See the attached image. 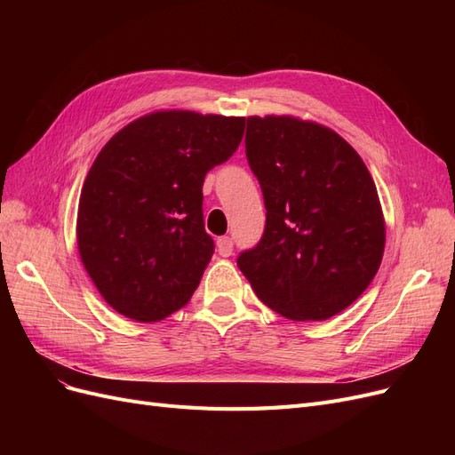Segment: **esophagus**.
Here are the masks:
<instances>
[{
  "label": "esophagus",
  "instance_id": "obj_1",
  "mask_svg": "<svg viewBox=\"0 0 455 455\" xmlns=\"http://www.w3.org/2000/svg\"><path fill=\"white\" fill-rule=\"evenodd\" d=\"M216 251L220 256H229L233 252V239L231 237H220L216 241Z\"/></svg>",
  "mask_w": 455,
  "mask_h": 455
}]
</instances>
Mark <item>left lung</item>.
Returning <instances> with one entry per match:
<instances>
[{"instance_id": "left-lung-1", "label": "left lung", "mask_w": 455, "mask_h": 455, "mask_svg": "<svg viewBox=\"0 0 455 455\" xmlns=\"http://www.w3.org/2000/svg\"><path fill=\"white\" fill-rule=\"evenodd\" d=\"M244 144L267 218L264 237L237 266L286 319H330L381 264L385 218L371 174L347 140L309 119L251 116Z\"/></svg>"}]
</instances>
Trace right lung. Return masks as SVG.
Masks as SVG:
<instances>
[{
	"instance_id": "right-lung-1",
	"label": "right lung",
	"mask_w": 455,
	"mask_h": 455,
	"mask_svg": "<svg viewBox=\"0 0 455 455\" xmlns=\"http://www.w3.org/2000/svg\"><path fill=\"white\" fill-rule=\"evenodd\" d=\"M243 132L244 117L159 109L106 142L81 188L76 239L109 307L157 323L191 299L214 252L204 174L233 156Z\"/></svg>"
}]
</instances>
